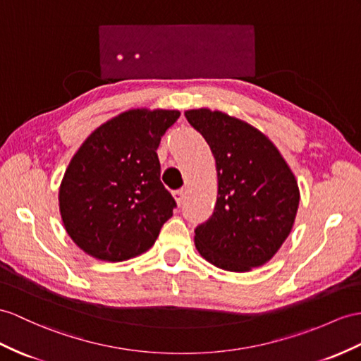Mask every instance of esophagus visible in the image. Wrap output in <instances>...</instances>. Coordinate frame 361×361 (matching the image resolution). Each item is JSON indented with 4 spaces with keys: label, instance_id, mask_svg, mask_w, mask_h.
Instances as JSON below:
<instances>
[{
    "label": "esophagus",
    "instance_id": "1",
    "mask_svg": "<svg viewBox=\"0 0 361 361\" xmlns=\"http://www.w3.org/2000/svg\"><path fill=\"white\" fill-rule=\"evenodd\" d=\"M183 195H185V190H183V188H180V190H176V191L173 192V196H174L176 202H178V205H180V204H182Z\"/></svg>",
    "mask_w": 361,
    "mask_h": 361
}]
</instances>
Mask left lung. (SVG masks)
<instances>
[{
  "label": "left lung",
  "mask_w": 361,
  "mask_h": 361,
  "mask_svg": "<svg viewBox=\"0 0 361 361\" xmlns=\"http://www.w3.org/2000/svg\"><path fill=\"white\" fill-rule=\"evenodd\" d=\"M185 118L205 137L216 159L214 213L195 230L199 254L225 271L265 265L293 230L300 191L271 140L248 122L209 109Z\"/></svg>",
  "instance_id": "8db88e82"
}]
</instances>
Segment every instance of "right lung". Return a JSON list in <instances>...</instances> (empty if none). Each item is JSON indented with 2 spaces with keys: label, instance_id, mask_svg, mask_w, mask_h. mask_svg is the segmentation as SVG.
Returning <instances> with one entry per match:
<instances>
[{
  "label": "right lung",
  "instance_id": "1",
  "mask_svg": "<svg viewBox=\"0 0 361 361\" xmlns=\"http://www.w3.org/2000/svg\"><path fill=\"white\" fill-rule=\"evenodd\" d=\"M178 110H127L104 122L70 161L59 187L67 234L89 256L122 262L150 250L176 200L157 147Z\"/></svg>",
  "mask_w": 361,
  "mask_h": 361
}]
</instances>
